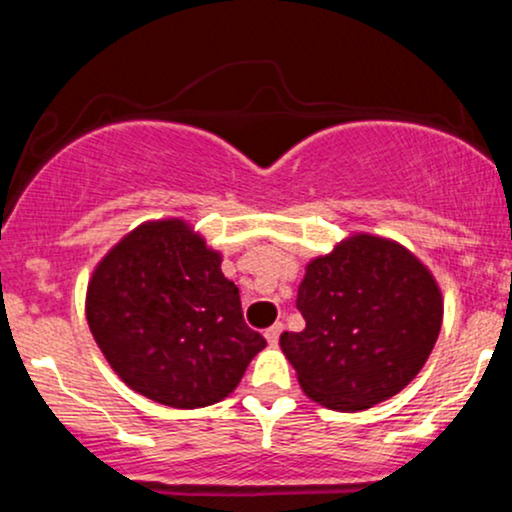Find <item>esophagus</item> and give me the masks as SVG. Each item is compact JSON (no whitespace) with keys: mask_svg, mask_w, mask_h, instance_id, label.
Listing matches in <instances>:
<instances>
[{"mask_svg":"<svg viewBox=\"0 0 512 512\" xmlns=\"http://www.w3.org/2000/svg\"><path fill=\"white\" fill-rule=\"evenodd\" d=\"M281 332H284V325H281V322H276V325L269 327V330H264V339H267L269 346H276V344H279Z\"/></svg>","mask_w":512,"mask_h":512,"instance_id":"1","label":"esophagus"}]
</instances>
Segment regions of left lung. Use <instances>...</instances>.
I'll return each instance as SVG.
<instances>
[{
    "instance_id": "1",
    "label": "left lung",
    "mask_w": 512,
    "mask_h": 512,
    "mask_svg": "<svg viewBox=\"0 0 512 512\" xmlns=\"http://www.w3.org/2000/svg\"><path fill=\"white\" fill-rule=\"evenodd\" d=\"M303 332L279 344L303 392L334 411H363L424 368L443 322L431 272L392 240L358 236L317 257L298 286Z\"/></svg>"
}]
</instances>
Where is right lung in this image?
<instances>
[{"mask_svg":"<svg viewBox=\"0 0 512 512\" xmlns=\"http://www.w3.org/2000/svg\"><path fill=\"white\" fill-rule=\"evenodd\" d=\"M103 356L139 395L175 409L228 397L267 342L243 320L221 255L185 221H149L103 257L86 293Z\"/></svg>","mask_w":512,"mask_h":512,"instance_id":"1","label":"right lung"}]
</instances>
